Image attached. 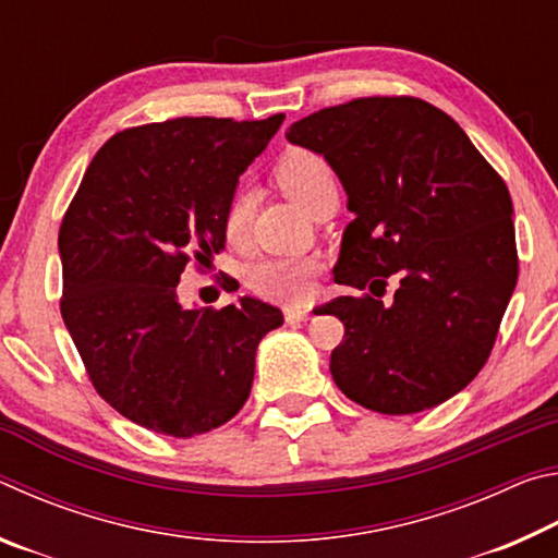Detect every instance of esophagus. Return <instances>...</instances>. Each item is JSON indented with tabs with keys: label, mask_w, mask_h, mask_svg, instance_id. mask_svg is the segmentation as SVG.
Here are the masks:
<instances>
[{
	"label": "esophagus",
	"mask_w": 558,
	"mask_h": 558,
	"mask_svg": "<svg viewBox=\"0 0 558 558\" xmlns=\"http://www.w3.org/2000/svg\"><path fill=\"white\" fill-rule=\"evenodd\" d=\"M307 319H310V310H307V307H300V305L286 307V323H288V325L307 323Z\"/></svg>",
	"instance_id": "34e87169"
}]
</instances>
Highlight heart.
Wrapping results in <instances>:
<instances>
[{
    "instance_id": "1",
    "label": "heart",
    "mask_w": 558,
    "mask_h": 558,
    "mask_svg": "<svg viewBox=\"0 0 558 558\" xmlns=\"http://www.w3.org/2000/svg\"><path fill=\"white\" fill-rule=\"evenodd\" d=\"M278 186L286 192L300 209L310 211L319 196L329 189H337L335 174L323 157L305 149H292L276 167ZM253 214V199L248 192H235L223 216V231L229 241H241L248 229ZM315 276V263L305 258H268L256 263L248 270V288L266 300L290 302L310 292Z\"/></svg>"
}]
</instances>
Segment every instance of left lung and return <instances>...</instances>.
I'll return each instance as SVG.
<instances>
[{
	"label": "left lung",
	"instance_id": "left-lung-1",
	"mask_svg": "<svg viewBox=\"0 0 558 558\" xmlns=\"http://www.w3.org/2000/svg\"><path fill=\"white\" fill-rule=\"evenodd\" d=\"M286 137L323 155L354 221L339 286L400 288L391 303L342 295L323 313L344 339L329 372L347 399L405 415L433 409L483 369L517 286L512 199L446 112L418 98H356L292 122ZM380 292L376 293L375 288Z\"/></svg>",
	"mask_w": 558,
	"mask_h": 558
}]
</instances>
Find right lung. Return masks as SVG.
<instances>
[{
	"label": "right lung",
	"instance_id": "right-lung-1",
	"mask_svg": "<svg viewBox=\"0 0 558 558\" xmlns=\"http://www.w3.org/2000/svg\"><path fill=\"white\" fill-rule=\"evenodd\" d=\"M286 116L177 118L112 135L88 165L59 231L61 315L96 391L147 430L192 438L243 409L256 349L278 307L239 298L189 310L192 258L226 243L239 177Z\"/></svg>",
	"mask_w": 558,
	"mask_h": 558
}]
</instances>
